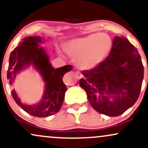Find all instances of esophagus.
I'll return each mask as SVG.
<instances>
[{
  "label": "esophagus",
  "instance_id": "34e87169",
  "mask_svg": "<svg viewBox=\"0 0 148 148\" xmlns=\"http://www.w3.org/2000/svg\"><path fill=\"white\" fill-rule=\"evenodd\" d=\"M76 75H77V77L78 78V79H80V78H82V74L80 72H79V71H77V72L75 73Z\"/></svg>",
  "mask_w": 148,
  "mask_h": 148
}]
</instances>
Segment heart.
Masks as SVG:
<instances>
[{
    "label": "heart",
    "mask_w": 148,
    "mask_h": 148,
    "mask_svg": "<svg viewBox=\"0 0 148 148\" xmlns=\"http://www.w3.org/2000/svg\"><path fill=\"white\" fill-rule=\"evenodd\" d=\"M112 46V40L107 34L98 33L71 40L64 49L70 56L76 57L75 63L79 69L87 70L101 63Z\"/></svg>",
    "instance_id": "obj_1"
}]
</instances>
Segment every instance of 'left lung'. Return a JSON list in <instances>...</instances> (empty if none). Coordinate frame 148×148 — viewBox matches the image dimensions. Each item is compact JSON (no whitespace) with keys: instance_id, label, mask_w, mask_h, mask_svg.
I'll return each instance as SVG.
<instances>
[{"instance_id":"8db88e82","label":"left lung","mask_w":148,"mask_h":148,"mask_svg":"<svg viewBox=\"0 0 148 148\" xmlns=\"http://www.w3.org/2000/svg\"><path fill=\"white\" fill-rule=\"evenodd\" d=\"M144 68L138 50L126 38L116 36L106 60L98 66L82 71L79 86L96 112L118 116L138 100Z\"/></svg>"}]
</instances>
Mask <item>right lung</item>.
Here are the masks:
<instances>
[{
	"label": "right lung",
	"instance_id": "1",
	"mask_svg": "<svg viewBox=\"0 0 148 148\" xmlns=\"http://www.w3.org/2000/svg\"><path fill=\"white\" fill-rule=\"evenodd\" d=\"M41 42L39 36H28L12 51L9 60L7 77L12 84L16 74L26 66L32 64L41 73L46 84L42 100L36 105L22 103L14 90L12 91V98L25 112L36 117H47L56 114L62 107L66 91V86L62 78L64 74L72 70L71 65L54 69L49 62L48 55L43 48L38 47Z\"/></svg>",
	"mask_w": 148,
	"mask_h": 148
}]
</instances>
